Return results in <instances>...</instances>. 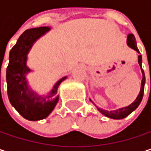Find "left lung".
Instances as JSON below:
<instances>
[{"label": "left lung", "mask_w": 151, "mask_h": 151, "mask_svg": "<svg viewBox=\"0 0 151 151\" xmlns=\"http://www.w3.org/2000/svg\"><path fill=\"white\" fill-rule=\"evenodd\" d=\"M127 45L131 47L132 49H134L135 51H137L138 53L139 52V50L137 47V41H136V39H135V36L132 35V34H130L127 37ZM138 64L141 67V71H142V74H143V79H142V85H141V90H140V92L138 94V96L137 97L136 100L133 102L132 104H130L129 106H126V107H123V108H120V109H117L116 111H104L103 109H100L99 107L98 110L103 114L104 116H108L110 118H113V119H122V118H124L125 116H127L128 115H130V113L135 111L138 105L140 104L142 99H143V97H144V84H145V75H144V72L142 68V56L139 55L138 56ZM91 100V99H90ZM92 102V101H91ZM93 103V102H92Z\"/></svg>", "instance_id": "1"}]
</instances>
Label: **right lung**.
Instances as JSON below:
<instances>
[{
	"label": "right lung",
	"mask_w": 151,
	"mask_h": 151,
	"mask_svg": "<svg viewBox=\"0 0 151 151\" xmlns=\"http://www.w3.org/2000/svg\"><path fill=\"white\" fill-rule=\"evenodd\" d=\"M50 30L41 27L26 30L18 39L9 52V63L7 67V96L11 104L24 118L37 121L46 118L59 101L58 88L63 80L60 78L47 96H39L31 89L26 78L31 70L27 65V53L35 41Z\"/></svg>",
	"instance_id": "obj_1"
}]
</instances>
